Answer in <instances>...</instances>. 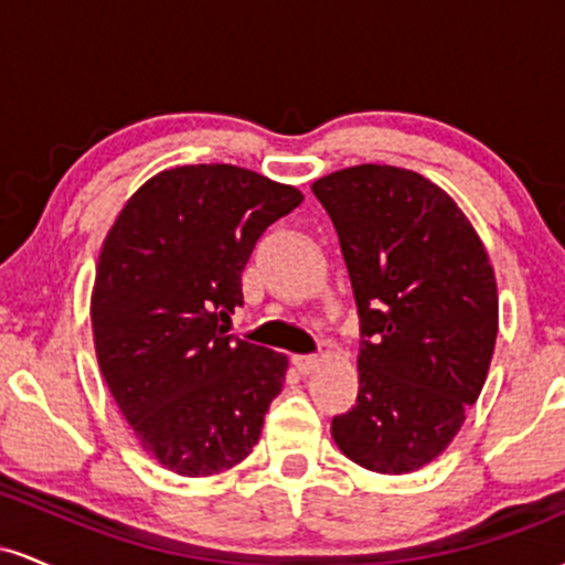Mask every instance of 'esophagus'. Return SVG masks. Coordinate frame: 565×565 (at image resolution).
I'll return each mask as SVG.
<instances>
[{
  "label": "esophagus",
  "mask_w": 565,
  "mask_h": 565,
  "mask_svg": "<svg viewBox=\"0 0 565 565\" xmlns=\"http://www.w3.org/2000/svg\"><path fill=\"white\" fill-rule=\"evenodd\" d=\"M291 364H295V369L300 374H313L316 369L321 366V359L319 355H295V359H291Z\"/></svg>",
  "instance_id": "34e87169"
}]
</instances>
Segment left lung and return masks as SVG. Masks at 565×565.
Returning <instances> with one entry per match:
<instances>
[{
    "label": "left lung",
    "mask_w": 565,
    "mask_h": 565,
    "mask_svg": "<svg viewBox=\"0 0 565 565\" xmlns=\"http://www.w3.org/2000/svg\"><path fill=\"white\" fill-rule=\"evenodd\" d=\"M361 319L359 395L332 419L350 462L404 476L444 454L489 374L497 278L472 223L419 172L359 164L323 174Z\"/></svg>",
    "instance_id": "obj_1"
}]
</instances>
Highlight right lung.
<instances>
[{"mask_svg":"<svg viewBox=\"0 0 565 565\" xmlns=\"http://www.w3.org/2000/svg\"><path fill=\"white\" fill-rule=\"evenodd\" d=\"M295 185L244 167L185 164L146 180L97 257L89 321L97 366L138 444L161 468L206 478L260 440L289 361L225 334L242 274Z\"/></svg>","mask_w":565,"mask_h":565,"instance_id":"add662e5","label":"right lung"}]
</instances>
